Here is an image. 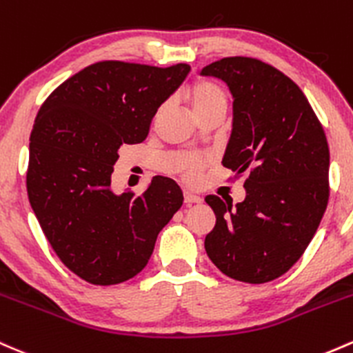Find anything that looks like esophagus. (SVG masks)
Segmentation results:
<instances>
[{
  "label": "esophagus",
  "mask_w": 353,
  "mask_h": 353,
  "mask_svg": "<svg viewBox=\"0 0 353 353\" xmlns=\"http://www.w3.org/2000/svg\"><path fill=\"white\" fill-rule=\"evenodd\" d=\"M201 201H203V199H201V197L197 194H194V192L184 191V203L185 204H199Z\"/></svg>",
  "instance_id": "1"
}]
</instances>
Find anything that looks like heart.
I'll return each instance as SVG.
<instances>
[{"mask_svg": "<svg viewBox=\"0 0 353 353\" xmlns=\"http://www.w3.org/2000/svg\"><path fill=\"white\" fill-rule=\"evenodd\" d=\"M185 97H188L196 117L199 114H203L204 110H209V108L216 105H228L226 92H224V88L219 83L212 82V80H197V82H194L188 88ZM164 108L165 107L159 108V114H162ZM204 165H206V159L192 156V154H183V156L177 157L176 162H174V170L183 179L192 183V181H196L199 177Z\"/></svg>", "mask_w": 353, "mask_h": 353, "instance_id": "obj_1", "label": "heart"}]
</instances>
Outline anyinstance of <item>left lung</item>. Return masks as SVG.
Instances as JSON below:
<instances>
[{
	"label": "left lung",
	"mask_w": 353,
	"mask_h": 353,
	"mask_svg": "<svg viewBox=\"0 0 353 353\" xmlns=\"http://www.w3.org/2000/svg\"><path fill=\"white\" fill-rule=\"evenodd\" d=\"M234 97V120L223 165L245 181L236 206L206 203L216 226L206 236L209 259L233 280H276L301 258L327 209L330 150L323 127L301 88L271 65L226 57L203 68Z\"/></svg>",
	"instance_id": "obj_1"
}]
</instances>
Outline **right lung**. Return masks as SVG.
I'll return each instance as SVG.
<instances>
[{"instance_id":"add662e5","label":"right lung","mask_w":353,"mask_h":353,"mask_svg":"<svg viewBox=\"0 0 353 353\" xmlns=\"http://www.w3.org/2000/svg\"><path fill=\"white\" fill-rule=\"evenodd\" d=\"M191 67L105 60L58 85L32 134L26 191L50 246L92 285L130 280L149 263L157 234L183 206V191L156 176L142 194H114L110 176L123 144L147 137L157 108Z\"/></svg>"}]
</instances>
